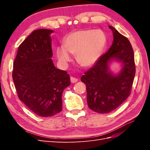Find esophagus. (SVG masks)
I'll return each instance as SVG.
<instances>
[{
  "mask_svg": "<svg viewBox=\"0 0 150 150\" xmlns=\"http://www.w3.org/2000/svg\"><path fill=\"white\" fill-rule=\"evenodd\" d=\"M70 79H71V82L72 83H76V82H78V79L76 78H74V77H71Z\"/></svg>",
  "mask_w": 150,
  "mask_h": 150,
  "instance_id": "esophagus-1",
  "label": "esophagus"
}]
</instances>
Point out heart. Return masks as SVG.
Returning <instances> with one entry per match:
<instances>
[{
    "instance_id": "obj_1",
    "label": "heart",
    "mask_w": 150,
    "mask_h": 150,
    "mask_svg": "<svg viewBox=\"0 0 150 150\" xmlns=\"http://www.w3.org/2000/svg\"><path fill=\"white\" fill-rule=\"evenodd\" d=\"M106 43V35L101 30L84 29L73 32L64 39L63 46L56 49L59 61L63 65L70 62V53L83 67H89L101 56Z\"/></svg>"
}]
</instances>
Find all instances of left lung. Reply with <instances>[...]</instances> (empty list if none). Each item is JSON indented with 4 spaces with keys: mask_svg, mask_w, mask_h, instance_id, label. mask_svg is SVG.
<instances>
[{
    "mask_svg": "<svg viewBox=\"0 0 150 150\" xmlns=\"http://www.w3.org/2000/svg\"><path fill=\"white\" fill-rule=\"evenodd\" d=\"M109 28L113 34L111 47L81 78L86 86L89 109L99 113L115 110L126 100L130 95L136 72L134 52L129 40L112 26ZM114 59L123 65L116 75L108 67V63Z\"/></svg>",
    "mask_w": 150,
    "mask_h": 150,
    "instance_id": "8db88e82",
    "label": "left lung"
}]
</instances>
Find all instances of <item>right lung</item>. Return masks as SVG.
<instances>
[{
	"label": "right lung",
	"instance_id": "right-lung-1",
	"mask_svg": "<svg viewBox=\"0 0 150 150\" xmlns=\"http://www.w3.org/2000/svg\"><path fill=\"white\" fill-rule=\"evenodd\" d=\"M52 30L33 31L18 48L12 79L20 100L42 117L62 110L63 91L71 84L66 71L58 69L51 57Z\"/></svg>",
	"mask_w": 150,
	"mask_h": 150
}]
</instances>
